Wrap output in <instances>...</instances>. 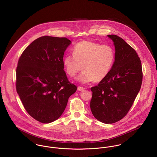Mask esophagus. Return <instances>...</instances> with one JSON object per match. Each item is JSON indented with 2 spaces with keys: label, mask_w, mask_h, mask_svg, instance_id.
<instances>
[{
  "label": "esophagus",
  "mask_w": 157,
  "mask_h": 157,
  "mask_svg": "<svg viewBox=\"0 0 157 157\" xmlns=\"http://www.w3.org/2000/svg\"><path fill=\"white\" fill-rule=\"evenodd\" d=\"M85 88H83V87H81V86H78V88H77V90H79V91H82V90H85Z\"/></svg>",
  "instance_id": "1"
}]
</instances>
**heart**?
<instances>
[{
	"mask_svg": "<svg viewBox=\"0 0 157 157\" xmlns=\"http://www.w3.org/2000/svg\"><path fill=\"white\" fill-rule=\"evenodd\" d=\"M115 61V51L112 46L100 45L91 41H82L74 46L73 54H67L63 65L67 74L77 77V81L86 84L94 80H103L109 73Z\"/></svg>",
	"mask_w": 157,
	"mask_h": 157,
	"instance_id": "b5f03b06",
	"label": "heart"
}]
</instances>
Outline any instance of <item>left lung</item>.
I'll return each mask as SVG.
<instances>
[{"instance_id": "8db88e82", "label": "left lung", "mask_w": 157, "mask_h": 157, "mask_svg": "<svg viewBox=\"0 0 157 157\" xmlns=\"http://www.w3.org/2000/svg\"><path fill=\"white\" fill-rule=\"evenodd\" d=\"M115 46V61L108 75L90 88L91 112L98 121L113 123L129 111L143 79L141 60L136 51L117 35H108Z\"/></svg>"}]
</instances>
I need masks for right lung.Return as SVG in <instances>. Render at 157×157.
<instances>
[{"label":"right lung","instance_id":"obj_1","mask_svg":"<svg viewBox=\"0 0 157 157\" xmlns=\"http://www.w3.org/2000/svg\"><path fill=\"white\" fill-rule=\"evenodd\" d=\"M71 44L66 37L43 36L23 52L16 69V90L27 112L49 123L64 112L77 86L64 71L63 55Z\"/></svg>","mask_w":157,"mask_h":157}]
</instances>
